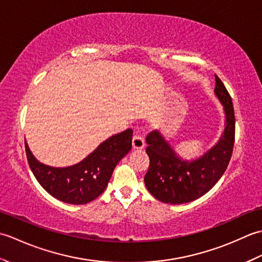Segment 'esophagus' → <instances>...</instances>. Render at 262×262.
Here are the masks:
<instances>
[{"instance_id":"obj_1","label":"esophagus","mask_w":262,"mask_h":262,"mask_svg":"<svg viewBox=\"0 0 262 262\" xmlns=\"http://www.w3.org/2000/svg\"><path fill=\"white\" fill-rule=\"evenodd\" d=\"M133 147L134 148H143L144 145H145V143H144V138L140 135H134V137H133Z\"/></svg>"}]
</instances>
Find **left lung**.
<instances>
[{"mask_svg": "<svg viewBox=\"0 0 262 262\" xmlns=\"http://www.w3.org/2000/svg\"><path fill=\"white\" fill-rule=\"evenodd\" d=\"M215 96L223 104L225 128L219 142L192 161L180 158L159 130L146 137L149 166L144 178L147 190L165 204H185L208 192L223 176L232 157L235 137V116L232 99L215 75Z\"/></svg>", "mask_w": 262, "mask_h": 262, "instance_id": "obj_1", "label": "left lung"}]
</instances>
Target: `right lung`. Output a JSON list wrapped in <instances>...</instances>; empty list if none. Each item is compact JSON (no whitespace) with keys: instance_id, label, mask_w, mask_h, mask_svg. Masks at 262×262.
Masks as SVG:
<instances>
[{"instance_id":"add662e5","label":"right lung","mask_w":262,"mask_h":262,"mask_svg":"<svg viewBox=\"0 0 262 262\" xmlns=\"http://www.w3.org/2000/svg\"><path fill=\"white\" fill-rule=\"evenodd\" d=\"M133 129L113 135L81 162L65 168L43 164L33 157L25 141L28 163L37 181L60 202L83 205L92 202L107 188L119 161L130 151Z\"/></svg>"}]
</instances>
